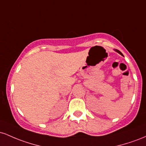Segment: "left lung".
<instances>
[{"label":"left lung","instance_id":"8db88e82","mask_svg":"<svg viewBox=\"0 0 146 146\" xmlns=\"http://www.w3.org/2000/svg\"><path fill=\"white\" fill-rule=\"evenodd\" d=\"M115 51H116V52H117V53H119V54H120V55H121V56H123V54H122V53H121V52L119 51V50H117V49H115Z\"/></svg>","mask_w":146,"mask_h":146}]
</instances>
